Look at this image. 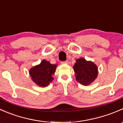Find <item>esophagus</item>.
<instances>
[{"mask_svg": "<svg viewBox=\"0 0 123 123\" xmlns=\"http://www.w3.org/2000/svg\"><path fill=\"white\" fill-rule=\"evenodd\" d=\"M62 64H68V61H67V60H66V61L62 62Z\"/></svg>", "mask_w": 123, "mask_h": 123, "instance_id": "1", "label": "esophagus"}]
</instances>
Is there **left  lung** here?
I'll list each match as a JSON object with an SVG mask.
<instances>
[{
	"mask_svg": "<svg viewBox=\"0 0 123 123\" xmlns=\"http://www.w3.org/2000/svg\"><path fill=\"white\" fill-rule=\"evenodd\" d=\"M73 68L76 81L83 86H88L98 77V68L96 64L83 57L76 59Z\"/></svg>",
	"mask_w": 123,
	"mask_h": 123,
	"instance_id": "obj_1",
	"label": "left lung"
}]
</instances>
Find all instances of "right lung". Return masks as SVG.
I'll return each instance as SVG.
<instances>
[{
  "label": "right lung",
  "instance_id": "right-lung-1",
  "mask_svg": "<svg viewBox=\"0 0 123 123\" xmlns=\"http://www.w3.org/2000/svg\"><path fill=\"white\" fill-rule=\"evenodd\" d=\"M57 64H51L50 62L43 60L41 63L32 67L29 70L31 80L41 87H45L54 80V75Z\"/></svg>",
  "mask_w": 123,
  "mask_h": 123
}]
</instances>
